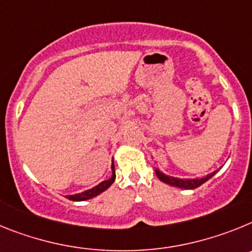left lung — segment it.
<instances>
[{"instance_id": "8db88e82", "label": "left lung", "mask_w": 252, "mask_h": 252, "mask_svg": "<svg viewBox=\"0 0 252 252\" xmlns=\"http://www.w3.org/2000/svg\"><path fill=\"white\" fill-rule=\"evenodd\" d=\"M216 172L217 171L212 172V174L207 175L205 178L202 179H179L174 178V176H167V175L162 174V172L156 168V175L159 180L168 184V185H171V187L180 188V189H195V188L200 187L202 184H204L205 181H208L211 178H213L214 175H216Z\"/></svg>"}]
</instances>
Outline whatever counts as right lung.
<instances>
[{"label": "right lung", "mask_w": 252, "mask_h": 252, "mask_svg": "<svg viewBox=\"0 0 252 252\" xmlns=\"http://www.w3.org/2000/svg\"><path fill=\"white\" fill-rule=\"evenodd\" d=\"M111 170H113V175H111V178L109 179V180L102 181V183H100L99 185H96V187L93 188V189L86 190V191L80 192V194H74V195H67V198H68L69 200H73V202H82V200H87V199H91V198H94V196L101 194V192L108 189L111 184L114 183V180H115L114 163H113V166H111Z\"/></svg>", "instance_id": "1"}]
</instances>
